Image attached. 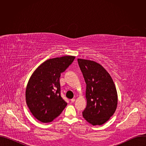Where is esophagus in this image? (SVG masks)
I'll use <instances>...</instances> for the list:
<instances>
[{"label":"esophagus","instance_id":"1","mask_svg":"<svg viewBox=\"0 0 146 146\" xmlns=\"http://www.w3.org/2000/svg\"><path fill=\"white\" fill-rule=\"evenodd\" d=\"M70 101H71V103H73V102L75 101V99H74V98L70 100Z\"/></svg>","mask_w":146,"mask_h":146}]
</instances>
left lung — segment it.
I'll return each instance as SVG.
<instances>
[{
  "mask_svg": "<svg viewBox=\"0 0 146 146\" xmlns=\"http://www.w3.org/2000/svg\"><path fill=\"white\" fill-rule=\"evenodd\" d=\"M77 60L87 85V106L82 116L93 125H101L117 109L118 96L114 81L107 70L97 62L83 59Z\"/></svg>",
  "mask_w": 146,
  "mask_h": 146,
  "instance_id": "obj_1",
  "label": "left lung"
}]
</instances>
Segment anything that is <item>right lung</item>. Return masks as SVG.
<instances>
[{
	"mask_svg": "<svg viewBox=\"0 0 146 146\" xmlns=\"http://www.w3.org/2000/svg\"><path fill=\"white\" fill-rule=\"evenodd\" d=\"M74 59V56L68 55L47 59L31 76L26 88V102L39 121H52L67 106L60 96L59 78Z\"/></svg>",
	"mask_w": 146,
	"mask_h": 146,
	"instance_id": "right-lung-1",
	"label": "right lung"
}]
</instances>
